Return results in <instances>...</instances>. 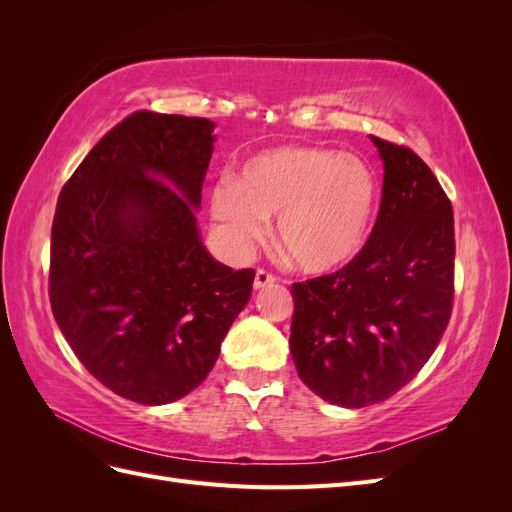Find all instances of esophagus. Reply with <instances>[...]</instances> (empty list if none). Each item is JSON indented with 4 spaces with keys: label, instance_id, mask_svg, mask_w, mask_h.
Listing matches in <instances>:
<instances>
[{
    "label": "esophagus",
    "instance_id": "esophagus-1",
    "mask_svg": "<svg viewBox=\"0 0 512 512\" xmlns=\"http://www.w3.org/2000/svg\"><path fill=\"white\" fill-rule=\"evenodd\" d=\"M271 284H275V275L269 273V271H265V269H258V271H256V277H254V288L260 290V288L271 286Z\"/></svg>",
    "mask_w": 512,
    "mask_h": 512
}]
</instances>
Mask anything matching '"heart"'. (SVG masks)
<instances>
[{"mask_svg": "<svg viewBox=\"0 0 512 512\" xmlns=\"http://www.w3.org/2000/svg\"><path fill=\"white\" fill-rule=\"evenodd\" d=\"M380 188L363 160L314 145L256 153L232 181H220L211 209L237 250L265 237L277 215V245L305 273L352 262L369 237Z\"/></svg>", "mask_w": 512, "mask_h": 512, "instance_id": "heart-1", "label": "heart"}]
</instances>
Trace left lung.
I'll list each match as a JSON object with an SVG mask.
<instances>
[{"label": "left lung", "instance_id": "obj_1", "mask_svg": "<svg viewBox=\"0 0 512 512\" xmlns=\"http://www.w3.org/2000/svg\"><path fill=\"white\" fill-rule=\"evenodd\" d=\"M384 162L374 230L352 262L292 284L290 352L299 378L335 406L393 397L438 348L453 312V207L431 168L371 136Z\"/></svg>", "mask_w": 512, "mask_h": 512}]
</instances>
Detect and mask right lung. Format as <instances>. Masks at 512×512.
<instances>
[{"label": "right lung", "instance_id": "1", "mask_svg": "<svg viewBox=\"0 0 512 512\" xmlns=\"http://www.w3.org/2000/svg\"><path fill=\"white\" fill-rule=\"evenodd\" d=\"M213 121L136 111L61 188L49 299L66 342L106 389L145 406L194 391L250 301L254 269L205 250L196 207Z\"/></svg>", "mask_w": 512, "mask_h": 512}]
</instances>
